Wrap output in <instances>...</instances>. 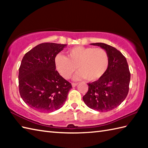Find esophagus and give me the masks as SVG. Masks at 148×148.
<instances>
[{"label":"esophagus","mask_w":148,"mask_h":148,"mask_svg":"<svg viewBox=\"0 0 148 148\" xmlns=\"http://www.w3.org/2000/svg\"><path fill=\"white\" fill-rule=\"evenodd\" d=\"M77 84L78 83H72V87H75L77 85Z\"/></svg>","instance_id":"34e87169"}]
</instances>
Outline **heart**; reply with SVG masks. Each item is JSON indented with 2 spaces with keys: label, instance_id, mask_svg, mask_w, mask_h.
<instances>
[{
  "label": "heart",
  "instance_id": "1",
  "mask_svg": "<svg viewBox=\"0 0 148 148\" xmlns=\"http://www.w3.org/2000/svg\"><path fill=\"white\" fill-rule=\"evenodd\" d=\"M67 57L58 54L55 58L56 71L65 79H69L77 68L79 71L75 79H86L96 81L102 77L108 71L109 58L108 53L101 48L76 46L67 52Z\"/></svg>",
  "mask_w": 148,
  "mask_h": 148
}]
</instances>
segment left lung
<instances>
[{
    "label": "left lung",
    "instance_id": "left-lung-1",
    "mask_svg": "<svg viewBox=\"0 0 148 148\" xmlns=\"http://www.w3.org/2000/svg\"><path fill=\"white\" fill-rule=\"evenodd\" d=\"M104 49L109 58L106 74L100 79L88 83V90L83 97L90 108L100 112L109 111L119 106L129 90L130 72L126 58L114 47L105 43H92Z\"/></svg>",
    "mask_w": 148,
    "mask_h": 148
}]
</instances>
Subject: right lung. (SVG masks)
Returning a JSON list of instances; mask_svg holds the SVG:
<instances>
[{
    "mask_svg": "<svg viewBox=\"0 0 148 148\" xmlns=\"http://www.w3.org/2000/svg\"><path fill=\"white\" fill-rule=\"evenodd\" d=\"M67 45L40 44L24 55L19 68V92L23 101L37 111L61 108L72 88L55 66V58Z\"/></svg>",
    "mask_w": 148,
    "mask_h": 148,
    "instance_id": "1",
    "label": "right lung"
}]
</instances>
